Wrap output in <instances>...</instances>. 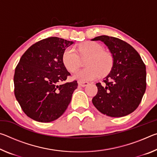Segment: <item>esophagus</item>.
Segmentation results:
<instances>
[{
  "label": "esophagus",
  "instance_id": "obj_1",
  "mask_svg": "<svg viewBox=\"0 0 157 157\" xmlns=\"http://www.w3.org/2000/svg\"><path fill=\"white\" fill-rule=\"evenodd\" d=\"M89 84V82H78V85L79 86H82V87H85L87 85Z\"/></svg>",
  "mask_w": 157,
  "mask_h": 157
}]
</instances>
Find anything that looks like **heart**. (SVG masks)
<instances>
[{"label": "heart", "instance_id": "1", "mask_svg": "<svg viewBox=\"0 0 157 157\" xmlns=\"http://www.w3.org/2000/svg\"><path fill=\"white\" fill-rule=\"evenodd\" d=\"M77 49L81 57H90V59L86 63L89 68L77 71L73 75L74 79L86 82L105 76L109 72L113 65V59L109 53L105 51L102 45L97 42L89 41L79 45ZM78 53L73 46L68 47L63 53V65L71 72H75L80 65Z\"/></svg>", "mask_w": 157, "mask_h": 157}]
</instances>
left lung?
<instances>
[{"mask_svg": "<svg viewBox=\"0 0 157 157\" xmlns=\"http://www.w3.org/2000/svg\"><path fill=\"white\" fill-rule=\"evenodd\" d=\"M91 41H101L113 57L110 73L104 84H96L98 93L92 99L97 109L111 117H123L136 109L146 89V68L138 52L120 39L106 35Z\"/></svg>", "mask_w": 157, "mask_h": 157, "instance_id": "left-lung-1", "label": "left lung"}]
</instances>
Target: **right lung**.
Masks as SVG:
<instances>
[{
    "label": "right lung",
    "instance_id": "1",
    "mask_svg": "<svg viewBox=\"0 0 157 157\" xmlns=\"http://www.w3.org/2000/svg\"><path fill=\"white\" fill-rule=\"evenodd\" d=\"M73 44L49 37L33 44L21 57L14 72V95L24 113L33 120H57L70 104L77 81L60 83L71 75L62 55Z\"/></svg>",
    "mask_w": 157,
    "mask_h": 157
}]
</instances>
